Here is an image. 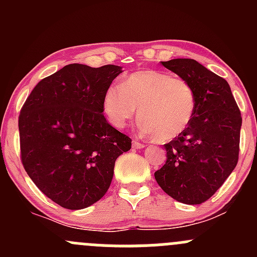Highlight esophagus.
<instances>
[{
  "label": "esophagus",
  "mask_w": 257,
  "mask_h": 257,
  "mask_svg": "<svg viewBox=\"0 0 257 257\" xmlns=\"http://www.w3.org/2000/svg\"><path fill=\"white\" fill-rule=\"evenodd\" d=\"M145 145L143 143H141L139 141H133V148H136V149H143Z\"/></svg>",
  "instance_id": "34e87169"
}]
</instances>
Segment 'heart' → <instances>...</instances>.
Masks as SVG:
<instances>
[{
    "label": "heart",
    "instance_id": "b5f03b06",
    "mask_svg": "<svg viewBox=\"0 0 257 257\" xmlns=\"http://www.w3.org/2000/svg\"><path fill=\"white\" fill-rule=\"evenodd\" d=\"M102 108L110 125L118 129L128 125L141 112L138 125L142 133L168 142L189 126L196 110V94L186 79L145 69L126 77L120 87H108Z\"/></svg>",
    "mask_w": 257,
    "mask_h": 257
}]
</instances>
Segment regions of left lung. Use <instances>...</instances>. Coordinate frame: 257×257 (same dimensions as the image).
<instances>
[{
	"label": "left lung",
	"instance_id": "obj_1",
	"mask_svg": "<svg viewBox=\"0 0 257 257\" xmlns=\"http://www.w3.org/2000/svg\"><path fill=\"white\" fill-rule=\"evenodd\" d=\"M162 64L193 85L196 110L188 128L164 144L167 162L154 177L173 199L198 205L211 198L236 167L242 119L224 78L195 59Z\"/></svg>",
	"mask_w": 257,
	"mask_h": 257
}]
</instances>
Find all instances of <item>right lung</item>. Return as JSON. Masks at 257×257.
Returning <instances> with one entry per match:
<instances>
[{
    "label": "right lung",
    "mask_w": 257,
    "mask_h": 257,
    "mask_svg": "<svg viewBox=\"0 0 257 257\" xmlns=\"http://www.w3.org/2000/svg\"><path fill=\"white\" fill-rule=\"evenodd\" d=\"M121 67L73 63L33 88L18 119L21 158L28 177L69 210L97 203L109 189L114 164L132 139L103 115L104 92Z\"/></svg>",
    "instance_id": "add662e5"
}]
</instances>
